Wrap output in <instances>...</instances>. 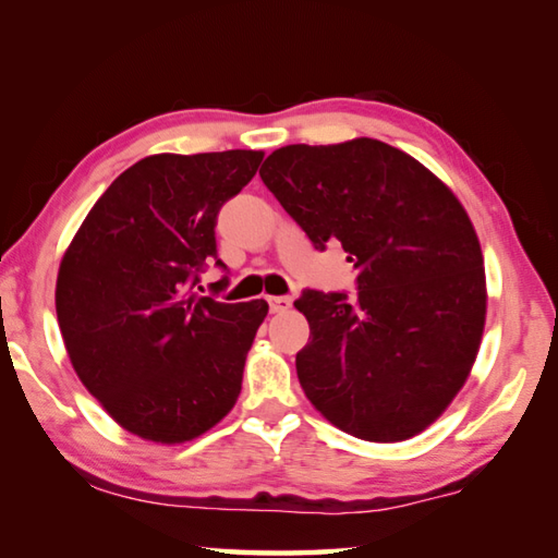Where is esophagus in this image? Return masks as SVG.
<instances>
[{
	"label": "esophagus",
	"instance_id": "34e87169",
	"mask_svg": "<svg viewBox=\"0 0 558 558\" xmlns=\"http://www.w3.org/2000/svg\"><path fill=\"white\" fill-rule=\"evenodd\" d=\"M267 304L271 314H284V311L291 308V299L289 296H267Z\"/></svg>",
	"mask_w": 558,
	"mask_h": 558
}]
</instances>
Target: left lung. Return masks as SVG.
Segmentation results:
<instances>
[{"label": "left lung", "instance_id": "obj_1", "mask_svg": "<svg viewBox=\"0 0 558 558\" xmlns=\"http://www.w3.org/2000/svg\"><path fill=\"white\" fill-rule=\"evenodd\" d=\"M262 181L316 250L340 242L357 299L306 289L308 402L363 441H407L461 392L481 350L487 287L477 232L456 193L414 156L369 136L289 144Z\"/></svg>", "mask_w": 558, "mask_h": 558}]
</instances>
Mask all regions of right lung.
I'll return each instance as SVG.
<instances>
[{"mask_svg": "<svg viewBox=\"0 0 558 558\" xmlns=\"http://www.w3.org/2000/svg\"><path fill=\"white\" fill-rule=\"evenodd\" d=\"M262 159L252 149L144 156L63 252L56 314L68 357L105 412L144 441H193L238 402L269 304H222L195 284L218 257V210Z\"/></svg>", "mask_w": 558, "mask_h": 558, "instance_id": "obj_1", "label": "right lung"}]
</instances>
